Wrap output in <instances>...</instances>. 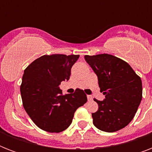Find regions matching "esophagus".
I'll return each mask as SVG.
<instances>
[{"label": "esophagus", "mask_w": 152, "mask_h": 152, "mask_svg": "<svg viewBox=\"0 0 152 152\" xmlns=\"http://www.w3.org/2000/svg\"><path fill=\"white\" fill-rule=\"evenodd\" d=\"M88 101H92L93 97L91 96V95H88Z\"/></svg>", "instance_id": "obj_1"}]
</instances>
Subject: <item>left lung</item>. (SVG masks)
I'll list each match as a JSON object with an SVG mask.
<instances>
[{"label":"left lung","mask_w":152,"mask_h":152,"mask_svg":"<svg viewBox=\"0 0 152 152\" xmlns=\"http://www.w3.org/2000/svg\"><path fill=\"white\" fill-rule=\"evenodd\" d=\"M98 76L102 101L92 113L93 124L103 132H113L125 128L133 119L142 99V82L127 62L113 55L84 56Z\"/></svg>","instance_id":"left-lung-1"}]
</instances>
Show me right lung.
Wrapping results in <instances>:
<instances>
[{
    "instance_id": "obj_1",
    "label": "right lung",
    "mask_w": 152,
    "mask_h": 152,
    "mask_svg": "<svg viewBox=\"0 0 152 152\" xmlns=\"http://www.w3.org/2000/svg\"><path fill=\"white\" fill-rule=\"evenodd\" d=\"M79 55H43L24 70L20 92L25 110L34 123L49 132L69 128L74 113L88 101L83 90L62 94L59 85L69 80Z\"/></svg>"
}]
</instances>
